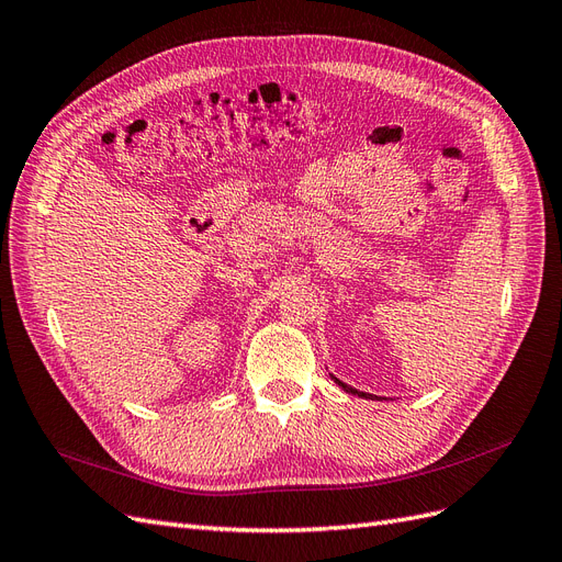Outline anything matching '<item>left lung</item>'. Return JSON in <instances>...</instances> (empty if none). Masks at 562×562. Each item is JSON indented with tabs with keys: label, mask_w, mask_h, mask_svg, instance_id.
Wrapping results in <instances>:
<instances>
[{
	"label": "left lung",
	"mask_w": 562,
	"mask_h": 562,
	"mask_svg": "<svg viewBox=\"0 0 562 562\" xmlns=\"http://www.w3.org/2000/svg\"><path fill=\"white\" fill-rule=\"evenodd\" d=\"M335 382H337V384H339V386H342V389H345V391H347V394H359V396H368V394H361V391H356V389H351V386H349V384H345V382H339V380H337V378H335Z\"/></svg>",
	"instance_id": "1"
}]
</instances>
